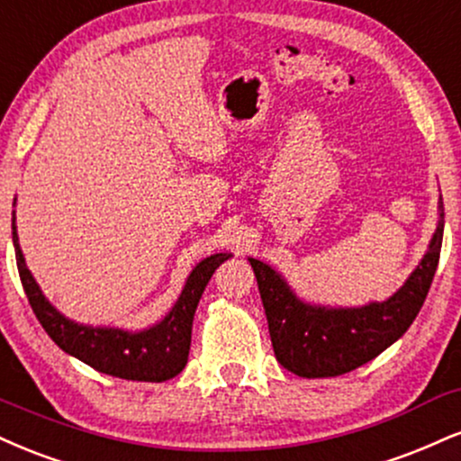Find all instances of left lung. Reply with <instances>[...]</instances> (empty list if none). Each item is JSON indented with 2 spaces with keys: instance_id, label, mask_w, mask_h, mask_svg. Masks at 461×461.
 I'll list each match as a JSON object with an SVG mask.
<instances>
[{
  "instance_id": "left-lung-1",
  "label": "left lung",
  "mask_w": 461,
  "mask_h": 461,
  "mask_svg": "<svg viewBox=\"0 0 461 461\" xmlns=\"http://www.w3.org/2000/svg\"><path fill=\"white\" fill-rule=\"evenodd\" d=\"M445 234V208L429 247L399 290L382 303L329 307L304 301L273 266L249 258L262 296L275 357L301 378H332L374 360L410 329L423 307Z\"/></svg>"
}]
</instances>
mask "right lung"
Masks as SVG:
<instances>
[{"instance_id": "add662e5", "label": "right lung", "mask_w": 461, "mask_h": 461, "mask_svg": "<svg viewBox=\"0 0 461 461\" xmlns=\"http://www.w3.org/2000/svg\"><path fill=\"white\" fill-rule=\"evenodd\" d=\"M16 203V197H14ZM13 245L16 266L23 290L32 309L47 335L70 357L90 365L101 374L122 380L137 382H165L185 369L191 350V330L195 309L206 290L210 276L231 253H214L202 259L191 270L174 307L163 320L141 330L115 329V326H92L66 318L62 312L49 303L34 275L27 268L23 251L16 234V216L13 212Z\"/></svg>"}]
</instances>
